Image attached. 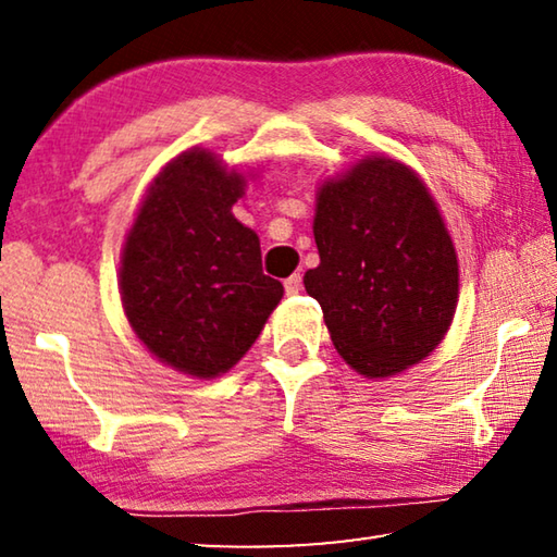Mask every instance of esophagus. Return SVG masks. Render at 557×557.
I'll return each instance as SVG.
<instances>
[{
  "mask_svg": "<svg viewBox=\"0 0 557 557\" xmlns=\"http://www.w3.org/2000/svg\"><path fill=\"white\" fill-rule=\"evenodd\" d=\"M299 289H301V275H289L285 280V292H287V295H297Z\"/></svg>",
  "mask_w": 557,
  "mask_h": 557,
  "instance_id": "34e87169",
  "label": "esophagus"
}]
</instances>
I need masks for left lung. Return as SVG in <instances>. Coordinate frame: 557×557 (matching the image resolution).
I'll list each match as a JSON object with an SVG mask.
<instances>
[{"instance_id": "obj_1", "label": "left lung", "mask_w": 557, "mask_h": 557, "mask_svg": "<svg viewBox=\"0 0 557 557\" xmlns=\"http://www.w3.org/2000/svg\"><path fill=\"white\" fill-rule=\"evenodd\" d=\"M319 265L305 289L336 351L388 379L435 351L459 297V262L435 199L410 166L366 157L317 191Z\"/></svg>"}]
</instances>
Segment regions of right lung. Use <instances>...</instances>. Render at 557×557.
<instances>
[{
    "label": "right lung",
    "instance_id": "1",
    "mask_svg": "<svg viewBox=\"0 0 557 557\" xmlns=\"http://www.w3.org/2000/svg\"><path fill=\"white\" fill-rule=\"evenodd\" d=\"M243 194V174L209 149H186L149 184L122 245L120 297L132 332L194 379L231 371L285 292L262 272L258 233L233 215Z\"/></svg>",
    "mask_w": 557,
    "mask_h": 557
}]
</instances>
